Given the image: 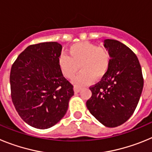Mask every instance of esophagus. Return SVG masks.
<instances>
[{"label":"esophagus","mask_w":152,"mask_h":152,"mask_svg":"<svg viewBox=\"0 0 152 152\" xmlns=\"http://www.w3.org/2000/svg\"><path fill=\"white\" fill-rule=\"evenodd\" d=\"M74 91H75V94L79 93L80 91V88H79L77 86H75V87H74Z\"/></svg>","instance_id":"obj_1"}]
</instances>
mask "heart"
I'll return each instance as SVG.
<instances>
[{
	"label": "heart",
	"mask_w": 152,
	"mask_h": 152,
	"mask_svg": "<svg viewBox=\"0 0 152 152\" xmlns=\"http://www.w3.org/2000/svg\"><path fill=\"white\" fill-rule=\"evenodd\" d=\"M68 56H61L58 58L61 72L68 79H72L78 72L81 73L74 79L76 85L84 86L94 80H100L108 72L111 56L108 49L97 46L89 42H80L69 47Z\"/></svg>",
	"instance_id": "heart-1"
}]
</instances>
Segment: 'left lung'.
Returning <instances> with one entry per match:
<instances>
[{
  "mask_svg": "<svg viewBox=\"0 0 152 152\" xmlns=\"http://www.w3.org/2000/svg\"><path fill=\"white\" fill-rule=\"evenodd\" d=\"M110 65L100 82L90 87L92 96L86 105L107 127L126 123L133 114L142 94L144 79L140 63L129 47L117 40H104Z\"/></svg>",
  "mask_w": 152,
  "mask_h": 152,
  "instance_id": "left-lung-1",
  "label": "left lung"
}]
</instances>
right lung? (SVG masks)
Returning a JSON list of instances; mask_svg holds the SVG:
<instances>
[{"label":"right lung","mask_w":152,"mask_h":152,"mask_svg":"<svg viewBox=\"0 0 152 152\" xmlns=\"http://www.w3.org/2000/svg\"><path fill=\"white\" fill-rule=\"evenodd\" d=\"M61 48L56 42L30 45L12 64V102L23 120L34 128L49 129L59 122L74 95L73 85L58 63Z\"/></svg>","instance_id":"add662e5"}]
</instances>
